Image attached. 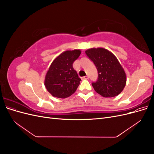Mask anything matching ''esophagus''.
Instances as JSON below:
<instances>
[{"instance_id":"esophagus-1","label":"esophagus","mask_w":154,"mask_h":154,"mask_svg":"<svg viewBox=\"0 0 154 154\" xmlns=\"http://www.w3.org/2000/svg\"><path fill=\"white\" fill-rule=\"evenodd\" d=\"M82 80H88V76H83V77H82Z\"/></svg>"}]
</instances>
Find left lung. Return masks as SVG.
<instances>
[{
    "mask_svg": "<svg viewBox=\"0 0 154 154\" xmlns=\"http://www.w3.org/2000/svg\"><path fill=\"white\" fill-rule=\"evenodd\" d=\"M87 57L94 63L98 78L92 85L101 96L111 97L118 96L126 85V74L115 56L103 48H92L85 51Z\"/></svg>",
    "mask_w": 154,
    "mask_h": 154,
    "instance_id": "8db88e82",
    "label": "left lung"
}]
</instances>
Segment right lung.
Masks as SVG:
<instances>
[{
    "label": "right lung",
    "instance_id": "add662e5",
    "mask_svg": "<svg viewBox=\"0 0 154 154\" xmlns=\"http://www.w3.org/2000/svg\"><path fill=\"white\" fill-rule=\"evenodd\" d=\"M80 54V50L66 51L51 63L45 76V86L54 97L66 98L76 91L81 79L72 64Z\"/></svg>",
    "mask_w": 154,
    "mask_h": 154
}]
</instances>
